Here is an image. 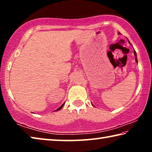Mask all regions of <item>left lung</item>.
<instances>
[{
  "instance_id": "8db88e82",
  "label": "left lung",
  "mask_w": 152,
  "mask_h": 152,
  "mask_svg": "<svg viewBox=\"0 0 152 152\" xmlns=\"http://www.w3.org/2000/svg\"><path fill=\"white\" fill-rule=\"evenodd\" d=\"M129 43H130V42H129ZM134 55H135V61H136V62H137V54H136V51L134 50Z\"/></svg>"
}]
</instances>
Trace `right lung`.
Instances as JSON below:
<instances>
[{
	"mask_svg": "<svg viewBox=\"0 0 152 152\" xmlns=\"http://www.w3.org/2000/svg\"><path fill=\"white\" fill-rule=\"evenodd\" d=\"M64 103H65V102H64ZM64 104H61V106H60V107H59V108H58V109L56 110V111H58V110H60V109H61V108H62V107H64Z\"/></svg>",
	"mask_w": 152,
	"mask_h": 152,
	"instance_id": "add662e5",
	"label": "right lung"
}]
</instances>
